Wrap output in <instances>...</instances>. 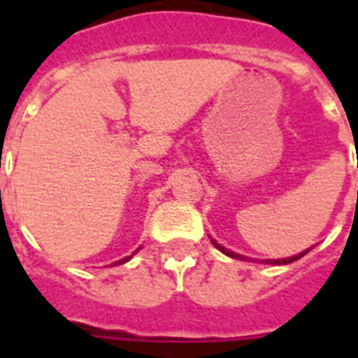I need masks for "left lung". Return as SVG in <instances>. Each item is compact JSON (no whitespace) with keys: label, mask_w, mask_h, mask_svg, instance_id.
Returning a JSON list of instances; mask_svg holds the SVG:
<instances>
[{"label":"left lung","mask_w":358,"mask_h":358,"mask_svg":"<svg viewBox=\"0 0 358 358\" xmlns=\"http://www.w3.org/2000/svg\"><path fill=\"white\" fill-rule=\"evenodd\" d=\"M213 243H215V245H217V249H220V251H222L224 255L232 257V259H241V261L245 259V257L238 255V253H234V251H228V249H224V248H222V245H218L217 241H213ZM307 251H308V249H307ZM307 251H303V253H299V255H295V257H289V259H276V261H266V263H270V264H287V263H293V261H297V259H301V257H303V255H307Z\"/></svg>","instance_id":"8db88e82"}]
</instances>
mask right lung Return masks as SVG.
<instances>
[{
	"label": "right lung",
	"instance_id": "obj_1",
	"mask_svg": "<svg viewBox=\"0 0 358 358\" xmlns=\"http://www.w3.org/2000/svg\"><path fill=\"white\" fill-rule=\"evenodd\" d=\"M130 257H132V255H130ZM130 257H124V259H120L117 264H122V263H126V261H130Z\"/></svg>",
	"mask_w": 358,
	"mask_h": 358
}]
</instances>
